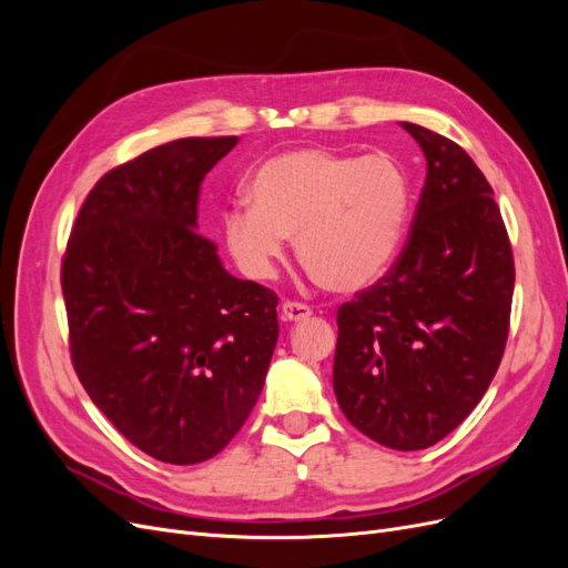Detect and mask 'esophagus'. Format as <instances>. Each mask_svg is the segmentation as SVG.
Segmentation results:
<instances>
[{
	"mask_svg": "<svg viewBox=\"0 0 568 568\" xmlns=\"http://www.w3.org/2000/svg\"><path fill=\"white\" fill-rule=\"evenodd\" d=\"M313 315L311 307H307L305 303H298V301H286L282 305V320L284 322H303Z\"/></svg>",
	"mask_w": 568,
	"mask_h": 568,
	"instance_id": "1",
	"label": "esophagus"
}]
</instances>
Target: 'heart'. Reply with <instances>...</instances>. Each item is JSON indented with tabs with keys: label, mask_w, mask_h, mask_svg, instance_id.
<instances>
[{
	"label": "heart",
	"mask_w": 568,
	"mask_h": 568,
	"mask_svg": "<svg viewBox=\"0 0 568 568\" xmlns=\"http://www.w3.org/2000/svg\"><path fill=\"white\" fill-rule=\"evenodd\" d=\"M248 211L222 217L239 272L267 282L294 239L298 263L332 294H357L390 270L407 230L412 184L388 153L291 149L255 168Z\"/></svg>",
	"instance_id": "obj_1"
}]
</instances>
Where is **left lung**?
I'll return each mask as SVG.
<instances>
[{"instance_id":"obj_1","label":"left lung","mask_w":568,"mask_h":568,"mask_svg":"<svg viewBox=\"0 0 568 568\" xmlns=\"http://www.w3.org/2000/svg\"><path fill=\"white\" fill-rule=\"evenodd\" d=\"M426 156L407 242L336 313L334 393L393 450H424L484 398L509 334L514 255L493 189L448 136L403 123Z\"/></svg>"}]
</instances>
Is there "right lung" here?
<instances>
[{"label": "right lung", "instance_id": "1", "mask_svg": "<svg viewBox=\"0 0 568 568\" xmlns=\"http://www.w3.org/2000/svg\"><path fill=\"white\" fill-rule=\"evenodd\" d=\"M239 136H186L101 178L61 263L80 384L142 453L211 459L236 436L277 346V294L236 280L196 232L201 182Z\"/></svg>", "mask_w": 568, "mask_h": 568}]
</instances>
